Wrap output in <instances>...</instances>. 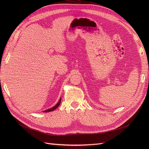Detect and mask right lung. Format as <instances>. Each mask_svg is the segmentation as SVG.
<instances>
[{"mask_svg":"<svg viewBox=\"0 0 149 149\" xmlns=\"http://www.w3.org/2000/svg\"><path fill=\"white\" fill-rule=\"evenodd\" d=\"M61 100V98H60V100H59V101H58V102L57 103V104L56 106H54V107H51V108H50V109H47V110H45V111H43V112H51V111H54L55 109H56L59 106V105L60 104Z\"/></svg>","mask_w":149,"mask_h":149,"instance_id":"right-lung-1","label":"right lung"}]
</instances>
